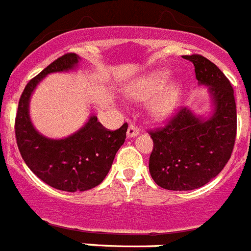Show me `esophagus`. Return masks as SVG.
Instances as JSON below:
<instances>
[{"label": "esophagus", "instance_id": "esophagus-1", "mask_svg": "<svg viewBox=\"0 0 251 251\" xmlns=\"http://www.w3.org/2000/svg\"><path fill=\"white\" fill-rule=\"evenodd\" d=\"M139 134V129L138 127H136L134 124L130 123L129 127H128V130H127V137L128 138H133V137H136Z\"/></svg>", "mask_w": 251, "mask_h": 251}]
</instances>
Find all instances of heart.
<instances>
[{"mask_svg":"<svg viewBox=\"0 0 251 251\" xmlns=\"http://www.w3.org/2000/svg\"><path fill=\"white\" fill-rule=\"evenodd\" d=\"M171 79L167 70H156L138 77L126 89L128 98L134 100H146L155 95L148 103V113L158 119L170 117L179 105L183 86L179 80L167 84Z\"/></svg>","mask_w":251,"mask_h":251,"instance_id":"1","label":"heart"}]
</instances>
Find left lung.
Wrapping results in <instances>:
<instances>
[{"label": "left lung", "instance_id": "left-lung-1", "mask_svg": "<svg viewBox=\"0 0 251 251\" xmlns=\"http://www.w3.org/2000/svg\"><path fill=\"white\" fill-rule=\"evenodd\" d=\"M200 85L211 95L212 112L196 115L181 108L166 127L151 130L150 174L162 188L190 191L220 174L231 157L236 137V104L229 79L201 55H186Z\"/></svg>", "mask_w": 251, "mask_h": 251}]
</instances>
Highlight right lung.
I'll return each instance as SVG.
<instances>
[{
    "instance_id": "obj_1",
    "label": "right lung",
    "mask_w": 251,
    "mask_h": 251,
    "mask_svg": "<svg viewBox=\"0 0 251 251\" xmlns=\"http://www.w3.org/2000/svg\"><path fill=\"white\" fill-rule=\"evenodd\" d=\"M79 61L74 52L65 54L31 79L22 92L15 121L17 146L27 167L49 186L68 192L86 191L101 183L128 128L124 123L110 132L90 115L80 129L65 138H48L37 132L30 118L31 95L46 75L75 70Z\"/></svg>"
}]
</instances>
